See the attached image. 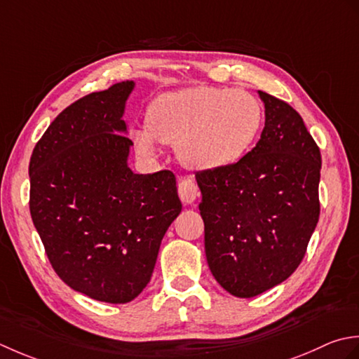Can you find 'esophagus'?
<instances>
[{"label": "esophagus", "mask_w": 359, "mask_h": 359, "mask_svg": "<svg viewBox=\"0 0 359 359\" xmlns=\"http://www.w3.org/2000/svg\"><path fill=\"white\" fill-rule=\"evenodd\" d=\"M178 195L184 204H192L198 196V187L192 180H181L178 184Z\"/></svg>", "instance_id": "34e87169"}]
</instances>
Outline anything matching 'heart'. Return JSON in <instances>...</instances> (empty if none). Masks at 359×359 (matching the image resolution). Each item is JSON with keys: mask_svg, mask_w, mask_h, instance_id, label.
Here are the masks:
<instances>
[{"mask_svg": "<svg viewBox=\"0 0 359 359\" xmlns=\"http://www.w3.org/2000/svg\"><path fill=\"white\" fill-rule=\"evenodd\" d=\"M262 107L250 93L218 86H189L161 94L145 114L147 127L131 133L136 150L158 155L159 144L175 145L192 170H220L238 163L262 127Z\"/></svg>", "mask_w": 359, "mask_h": 359, "instance_id": "obj_1", "label": "heart"}]
</instances>
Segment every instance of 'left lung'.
<instances>
[{
  "label": "left lung",
  "instance_id": "left-lung-1",
  "mask_svg": "<svg viewBox=\"0 0 359 359\" xmlns=\"http://www.w3.org/2000/svg\"><path fill=\"white\" fill-rule=\"evenodd\" d=\"M259 96L265 127L255 147L229 167L196 173L208 265L237 297L287 280L319 220V147L294 108Z\"/></svg>",
  "mask_w": 359,
  "mask_h": 359
}]
</instances>
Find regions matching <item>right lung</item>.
<instances>
[{
    "instance_id": "1",
    "label": "right lung",
    "mask_w": 359,
    "mask_h": 359,
    "mask_svg": "<svg viewBox=\"0 0 359 359\" xmlns=\"http://www.w3.org/2000/svg\"><path fill=\"white\" fill-rule=\"evenodd\" d=\"M133 90L126 80L65 108L29 163V209L54 271L108 304H127L147 287L182 208L170 170L128 167L133 142L122 118Z\"/></svg>"
}]
</instances>
